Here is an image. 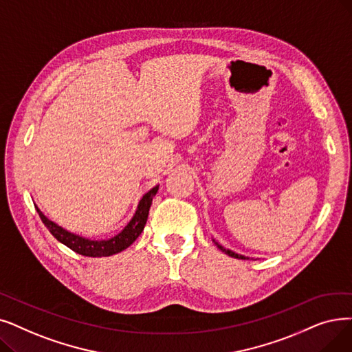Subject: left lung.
I'll list each match as a JSON object with an SVG mask.
<instances>
[{"label": "left lung", "instance_id": "8db88e82", "mask_svg": "<svg viewBox=\"0 0 352 352\" xmlns=\"http://www.w3.org/2000/svg\"><path fill=\"white\" fill-rule=\"evenodd\" d=\"M214 241V240H212ZM216 243V246L223 252V253H226V254H228V256H232V257H234V258H241V261H244V258H249V257H246V256H243V254H237V253H234V252H232V250H228V249H224L221 244H219L217 241H214Z\"/></svg>", "mask_w": 352, "mask_h": 352}]
</instances>
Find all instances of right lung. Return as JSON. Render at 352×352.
Wrapping results in <instances>:
<instances>
[{
    "instance_id": "add662e5",
    "label": "right lung",
    "mask_w": 352,
    "mask_h": 352,
    "mask_svg": "<svg viewBox=\"0 0 352 352\" xmlns=\"http://www.w3.org/2000/svg\"><path fill=\"white\" fill-rule=\"evenodd\" d=\"M157 191H158V186L149 190L141 198L138 208H136L132 220L125 226L124 230L109 240H90V239H85V237L78 236L74 233H70V232L65 230L63 227H60L58 224H56L54 221L45 217L37 206H36V210L38 212L41 221L44 223V226L49 228V232L60 243H63L65 246H67L69 249H72L73 252L79 253L82 256L106 257V256H112L122 250H125L136 239H138V236L142 233L144 227L146 224L149 207L152 204V198L155 197Z\"/></svg>"
}]
</instances>
